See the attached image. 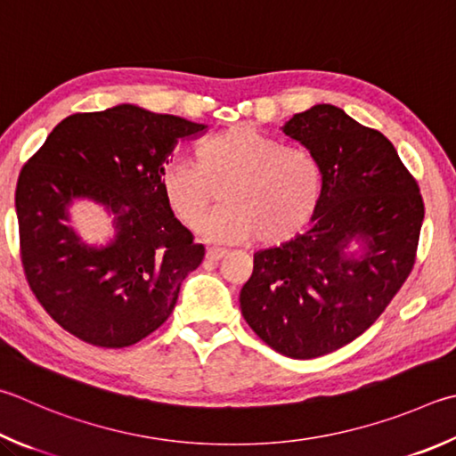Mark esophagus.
Returning a JSON list of instances; mask_svg holds the SVG:
<instances>
[{
  "mask_svg": "<svg viewBox=\"0 0 456 456\" xmlns=\"http://www.w3.org/2000/svg\"><path fill=\"white\" fill-rule=\"evenodd\" d=\"M225 255H227V251L225 249H219V247H209V249H207V253H205V256L209 261H219Z\"/></svg>",
  "mask_w": 456,
  "mask_h": 456,
  "instance_id": "34e87169",
  "label": "esophagus"
}]
</instances>
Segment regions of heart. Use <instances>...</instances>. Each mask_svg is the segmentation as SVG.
I'll return each instance as SVG.
<instances>
[{"instance_id":"obj_1","label":"heart","mask_w":456,"mask_h":456,"mask_svg":"<svg viewBox=\"0 0 456 456\" xmlns=\"http://www.w3.org/2000/svg\"><path fill=\"white\" fill-rule=\"evenodd\" d=\"M221 191V209L203 221L211 241L241 243L256 239L277 245L293 239L317 211L322 171L311 151L285 147L279 139L247 126L229 127L197 149V165L171 159L159 169V189L171 211L197 227Z\"/></svg>"}]
</instances>
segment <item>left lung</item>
<instances>
[{
  "instance_id": "obj_1",
  "label": "left lung",
  "mask_w": 456,
  "mask_h": 456,
  "mask_svg": "<svg viewBox=\"0 0 456 456\" xmlns=\"http://www.w3.org/2000/svg\"><path fill=\"white\" fill-rule=\"evenodd\" d=\"M283 134L317 157L322 193L313 227L255 255L241 313L291 359H314L365 333L411 275L425 219L417 179L393 143L335 105L295 113ZM366 247L349 257L348 243Z\"/></svg>"
}]
</instances>
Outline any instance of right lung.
<instances>
[{"label": "right lung", "instance_id": "1", "mask_svg": "<svg viewBox=\"0 0 456 456\" xmlns=\"http://www.w3.org/2000/svg\"><path fill=\"white\" fill-rule=\"evenodd\" d=\"M203 129L127 103L76 113L21 167L15 211L23 273L49 317L81 341L121 349L151 335L201 265L205 247L165 201L159 169L177 139ZM79 196L116 215L110 246L89 248L64 225Z\"/></svg>", "mask_w": 456, "mask_h": 456}]
</instances>
